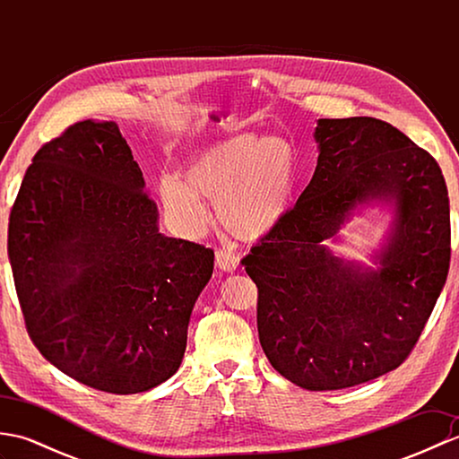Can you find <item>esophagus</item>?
I'll return each instance as SVG.
<instances>
[{"label": "esophagus", "mask_w": 459, "mask_h": 459, "mask_svg": "<svg viewBox=\"0 0 459 459\" xmlns=\"http://www.w3.org/2000/svg\"><path fill=\"white\" fill-rule=\"evenodd\" d=\"M214 262H217V266L221 270L232 272V270H237V266H238V256L232 250L219 248L217 252H214Z\"/></svg>", "instance_id": "esophagus-1"}]
</instances>
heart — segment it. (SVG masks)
Returning <instances> with one entry per match:
<instances>
[{"instance_id":"heart-1","label":"heart","mask_w":459,"mask_h":459,"mask_svg":"<svg viewBox=\"0 0 459 459\" xmlns=\"http://www.w3.org/2000/svg\"><path fill=\"white\" fill-rule=\"evenodd\" d=\"M298 189V158L278 135L235 138L199 153L183 171L168 175L160 197L169 217L189 237L209 224L203 201L217 207L221 227L240 240H260L274 232L291 209Z\"/></svg>"}]
</instances>
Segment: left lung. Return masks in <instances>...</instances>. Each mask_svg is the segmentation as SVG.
Instances as JSON below:
<instances>
[{"instance_id":"obj_1","label":"left lung","mask_w":459,"mask_h":459,"mask_svg":"<svg viewBox=\"0 0 459 459\" xmlns=\"http://www.w3.org/2000/svg\"><path fill=\"white\" fill-rule=\"evenodd\" d=\"M316 140L306 191L240 264L270 365L307 391H337L412 353L450 270V199L437 161L388 122L321 118ZM370 196L393 198L399 219L381 268L360 273L320 242Z\"/></svg>"}]
</instances>
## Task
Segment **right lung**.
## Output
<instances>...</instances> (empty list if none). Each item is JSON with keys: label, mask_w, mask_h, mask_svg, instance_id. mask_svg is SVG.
Wrapping results in <instances>:
<instances>
[{"label": "right lung", "mask_w": 459, "mask_h": 459, "mask_svg": "<svg viewBox=\"0 0 459 459\" xmlns=\"http://www.w3.org/2000/svg\"><path fill=\"white\" fill-rule=\"evenodd\" d=\"M114 122H76L41 145L9 212L25 329L48 363L112 394L175 375L212 248L163 237Z\"/></svg>", "instance_id": "right-lung-1"}]
</instances>
